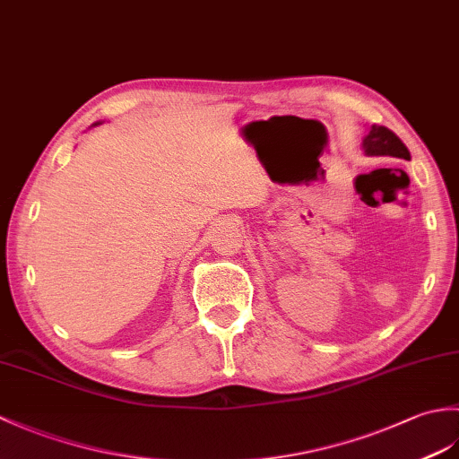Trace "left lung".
<instances>
[{"label": "left lung", "mask_w": 459, "mask_h": 459, "mask_svg": "<svg viewBox=\"0 0 459 459\" xmlns=\"http://www.w3.org/2000/svg\"><path fill=\"white\" fill-rule=\"evenodd\" d=\"M363 148L367 155H378V158H394V160H411V152L398 135L388 130L386 126L373 124L368 135L363 140Z\"/></svg>", "instance_id": "8db88e82"}]
</instances>
